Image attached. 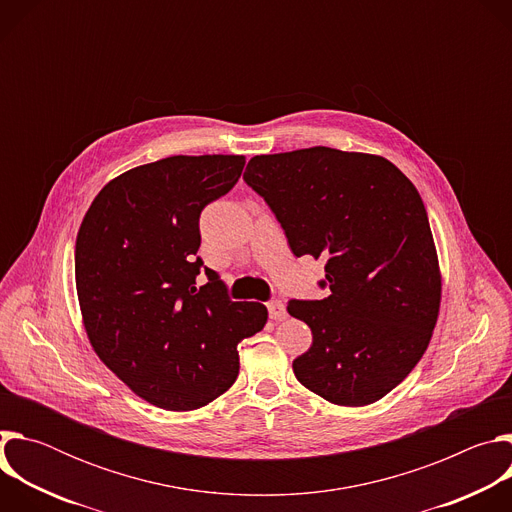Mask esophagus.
<instances>
[{"mask_svg": "<svg viewBox=\"0 0 512 512\" xmlns=\"http://www.w3.org/2000/svg\"><path fill=\"white\" fill-rule=\"evenodd\" d=\"M267 310H269V318L275 320V322H281L287 318V310H285V304L281 300H271L267 304Z\"/></svg>", "mask_w": 512, "mask_h": 512, "instance_id": "34e87169", "label": "esophagus"}]
</instances>
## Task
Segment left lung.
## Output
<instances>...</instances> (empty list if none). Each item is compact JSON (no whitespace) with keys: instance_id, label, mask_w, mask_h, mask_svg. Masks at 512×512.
Masks as SVG:
<instances>
[{"instance_id":"obj_1","label":"left lung","mask_w":512,"mask_h":512,"mask_svg":"<svg viewBox=\"0 0 512 512\" xmlns=\"http://www.w3.org/2000/svg\"><path fill=\"white\" fill-rule=\"evenodd\" d=\"M243 180L269 204L296 257L324 259V300H291L312 330L296 379L334 405H371L423 356L442 275L417 188L389 160L324 145L255 156Z\"/></svg>"}]
</instances>
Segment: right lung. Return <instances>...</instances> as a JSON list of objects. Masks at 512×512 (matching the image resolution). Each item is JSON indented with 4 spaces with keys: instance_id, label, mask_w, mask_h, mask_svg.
Returning a JSON list of instances; mask_svg holds the SVG:
<instances>
[{
    "instance_id": "obj_1",
    "label": "right lung",
    "mask_w": 512,
    "mask_h": 512,
    "mask_svg": "<svg viewBox=\"0 0 512 512\" xmlns=\"http://www.w3.org/2000/svg\"><path fill=\"white\" fill-rule=\"evenodd\" d=\"M245 156H172L111 180L89 206L75 249L83 324L97 356L141 399L198 409L239 375L237 344L267 308L233 302L204 267L198 218L241 178Z\"/></svg>"
}]
</instances>
